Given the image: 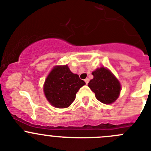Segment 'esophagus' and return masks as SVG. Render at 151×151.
Wrapping results in <instances>:
<instances>
[{
  "mask_svg": "<svg viewBox=\"0 0 151 151\" xmlns=\"http://www.w3.org/2000/svg\"><path fill=\"white\" fill-rule=\"evenodd\" d=\"M85 83H86V84H88V82H89V79H88V78H85Z\"/></svg>",
  "mask_w": 151,
  "mask_h": 151,
  "instance_id": "1",
  "label": "esophagus"
}]
</instances>
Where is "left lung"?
Masks as SVG:
<instances>
[{
	"instance_id": "1",
	"label": "left lung",
	"mask_w": 151,
	"mask_h": 151,
	"mask_svg": "<svg viewBox=\"0 0 151 151\" xmlns=\"http://www.w3.org/2000/svg\"><path fill=\"white\" fill-rule=\"evenodd\" d=\"M93 78L88 87L95 93L96 98L104 104H111L118 98L121 84L112 73L105 67L97 68L92 73Z\"/></svg>"
}]
</instances>
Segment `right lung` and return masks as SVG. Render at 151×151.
Segmentation results:
<instances>
[{
	"instance_id": "add662e5",
	"label": "right lung",
	"mask_w": 151,
	"mask_h": 151,
	"mask_svg": "<svg viewBox=\"0 0 151 151\" xmlns=\"http://www.w3.org/2000/svg\"><path fill=\"white\" fill-rule=\"evenodd\" d=\"M85 85L77 74L70 71L67 65L56 66L48 74L43 91L48 101L58 109L67 108L76 99V93Z\"/></svg>"
}]
</instances>
